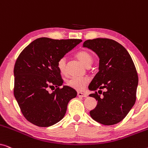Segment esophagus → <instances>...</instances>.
I'll list each match as a JSON object with an SVG mask.
<instances>
[{
	"mask_svg": "<svg viewBox=\"0 0 148 148\" xmlns=\"http://www.w3.org/2000/svg\"><path fill=\"white\" fill-rule=\"evenodd\" d=\"M77 96L79 97H81V98H87L88 97V95L82 92H77Z\"/></svg>",
	"mask_w": 148,
	"mask_h": 148,
	"instance_id": "esophagus-1",
	"label": "esophagus"
}]
</instances>
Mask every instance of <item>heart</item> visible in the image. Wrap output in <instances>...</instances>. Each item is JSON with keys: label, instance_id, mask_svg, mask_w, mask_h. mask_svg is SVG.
<instances>
[{"label": "heart", "instance_id": "1", "mask_svg": "<svg viewBox=\"0 0 148 148\" xmlns=\"http://www.w3.org/2000/svg\"><path fill=\"white\" fill-rule=\"evenodd\" d=\"M76 57L82 63L86 66H90L92 63L93 57L90 52L87 50H81L76 54ZM57 68L62 74L66 73V58L62 57L58 60ZM88 83V79L85 77H71L67 81L66 84L70 88L77 91H82L84 90Z\"/></svg>", "mask_w": 148, "mask_h": 148}]
</instances>
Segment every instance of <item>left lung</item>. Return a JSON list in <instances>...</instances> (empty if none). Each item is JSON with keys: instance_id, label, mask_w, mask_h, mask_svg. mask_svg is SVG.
<instances>
[{"instance_id": "1", "label": "left lung", "mask_w": 148, "mask_h": 148, "mask_svg": "<svg viewBox=\"0 0 148 148\" xmlns=\"http://www.w3.org/2000/svg\"><path fill=\"white\" fill-rule=\"evenodd\" d=\"M88 48L98 56L99 71L89 85V90L98 92L90 94L98 100L90 112L94 121L104 125L121 122L127 116L136 100L138 76L130 54L123 46L113 40L96 38L84 42Z\"/></svg>"}]
</instances>
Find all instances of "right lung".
Returning <instances> with one entry per match:
<instances>
[{
  "label": "right lung",
  "instance_id": "add662e5",
  "mask_svg": "<svg viewBox=\"0 0 148 148\" xmlns=\"http://www.w3.org/2000/svg\"><path fill=\"white\" fill-rule=\"evenodd\" d=\"M79 39L40 38L18 56L14 66V96L25 118L38 127L52 126L62 120L77 92L64 86L58 60L82 42ZM56 86L52 93L50 87Z\"/></svg>",
  "mask_w": 148,
  "mask_h": 148
}]
</instances>
